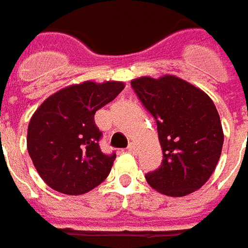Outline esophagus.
<instances>
[{
  "label": "esophagus",
  "instance_id": "obj_1",
  "mask_svg": "<svg viewBox=\"0 0 248 248\" xmlns=\"http://www.w3.org/2000/svg\"><path fill=\"white\" fill-rule=\"evenodd\" d=\"M127 151L128 153H135L136 151V147H135L134 143H129V146L127 147Z\"/></svg>",
  "mask_w": 248,
  "mask_h": 248
}]
</instances>
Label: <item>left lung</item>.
<instances>
[{"label": "left lung", "mask_w": 248, "mask_h": 248, "mask_svg": "<svg viewBox=\"0 0 248 248\" xmlns=\"http://www.w3.org/2000/svg\"><path fill=\"white\" fill-rule=\"evenodd\" d=\"M135 94L156 123L163 159L146 174L166 196L181 197L200 189L216 169L224 135L217 109L208 95L173 75L131 82Z\"/></svg>", "instance_id": "1"}]
</instances>
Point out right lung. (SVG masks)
<instances>
[{
    "label": "right lung",
    "mask_w": 248,
    "mask_h": 248,
    "mask_svg": "<svg viewBox=\"0 0 248 248\" xmlns=\"http://www.w3.org/2000/svg\"><path fill=\"white\" fill-rule=\"evenodd\" d=\"M121 82H83L48 97L28 125L27 146L39 175L56 192L83 194L105 181L116 154L100 148L95 112L113 101Z\"/></svg>",
    "instance_id": "add662e5"
}]
</instances>
